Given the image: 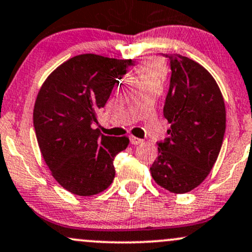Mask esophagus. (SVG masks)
I'll list each match as a JSON object with an SVG mask.
<instances>
[{
  "label": "esophagus",
  "instance_id": "1",
  "mask_svg": "<svg viewBox=\"0 0 252 252\" xmlns=\"http://www.w3.org/2000/svg\"><path fill=\"white\" fill-rule=\"evenodd\" d=\"M130 142H131V145H141V143H143V140H141V139H137V137H135V136H131L130 137Z\"/></svg>",
  "mask_w": 252,
  "mask_h": 252
}]
</instances>
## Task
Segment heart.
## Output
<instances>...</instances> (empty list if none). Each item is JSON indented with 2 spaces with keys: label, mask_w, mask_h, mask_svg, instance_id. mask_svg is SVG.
Listing matches in <instances>:
<instances>
[{
  "label": "heart",
  "mask_w": 252,
  "mask_h": 252,
  "mask_svg": "<svg viewBox=\"0 0 252 252\" xmlns=\"http://www.w3.org/2000/svg\"><path fill=\"white\" fill-rule=\"evenodd\" d=\"M136 74L141 84L146 81L161 82L166 75V65L161 60L151 59L141 63L136 68Z\"/></svg>",
  "instance_id": "obj_1"
}]
</instances>
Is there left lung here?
I'll return each instance as SVG.
<instances>
[{"label":"left lung","mask_w":252,"mask_h":252,"mask_svg":"<svg viewBox=\"0 0 252 252\" xmlns=\"http://www.w3.org/2000/svg\"><path fill=\"white\" fill-rule=\"evenodd\" d=\"M171 61V81L164 117L171 128L159 143L151 166L158 185L175 193L197 188L214 166L226 129L222 94L212 74L200 63L177 54Z\"/></svg>","instance_id":"1"}]
</instances>
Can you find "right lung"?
<instances>
[{"label": "right lung", "mask_w": 252, "mask_h": 252, "mask_svg": "<svg viewBox=\"0 0 252 252\" xmlns=\"http://www.w3.org/2000/svg\"><path fill=\"white\" fill-rule=\"evenodd\" d=\"M131 60L94 54L71 57L41 85L33 124L44 161L61 187L79 196L104 191L115 178L113 159L129 145L128 136L111 137L93 129L118 77Z\"/></svg>", "instance_id": "1"}]
</instances>
